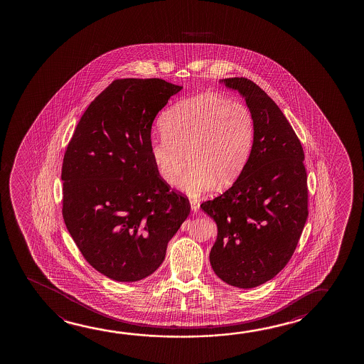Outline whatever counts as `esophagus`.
<instances>
[{"label":"esophagus","instance_id":"34e87169","mask_svg":"<svg viewBox=\"0 0 364 364\" xmlns=\"http://www.w3.org/2000/svg\"><path fill=\"white\" fill-rule=\"evenodd\" d=\"M190 205H191V211L198 213V210L200 209V204L198 200H190Z\"/></svg>","mask_w":364,"mask_h":364}]
</instances>
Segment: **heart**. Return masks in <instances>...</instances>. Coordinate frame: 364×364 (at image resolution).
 <instances>
[{
	"label": "heart",
	"mask_w": 364,
	"mask_h": 364,
	"mask_svg": "<svg viewBox=\"0 0 364 364\" xmlns=\"http://www.w3.org/2000/svg\"><path fill=\"white\" fill-rule=\"evenodd\" d=\"M163 135L150 141V159L166 184L191 196L234 181L249 160L254 143V117L241 100L213 92L190 97L173 105L160 119Z\"/></svg>",
	"instance_id": "heart-1"
}]
</instances>
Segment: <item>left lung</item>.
Returning a JSON list of instances; mask_svg holds the SVG:
<instances>
[{
	"mask_svg": "<svg viewBox=\"0 0 364 364\" xmlns=\"http://www.w3.org/2000/svg\"><path fill=\"white\" fill-rule=\"evenodd\" d=\"M237 90L254 117L249 160L232 186L201 209L218 225L210 252L226 284L252 289L274 279L292 257L309 216L302 145L274 100L247 78L220 80Z\"/></svg>",
	"mask_w": 364,
	"mask_h": 364,
	"instance_id": "1",
	"label": "left lung"
}]
</instances>
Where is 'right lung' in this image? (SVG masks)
Returning a JSON list of instances; mask_svg holds the SVG:
<instances>
[{
    "mask_svg": "<svg viewBox=\"0 0 364 364\" xmlns=\"http://www.w3.org/2000/svg\"><path fill=\"white\" fill-rule=\"evenodd\" d=\"M183 90L159 78L117 80L82 115L62 166L63 219L87 262L119 282L148 277L189 216L150 159L151 124Z\"/></svg>",
    "mask_w": 364,
    "mask_h": 364,
    "instance_id": "1",
    "label": "right lung"
}]
</instances>
